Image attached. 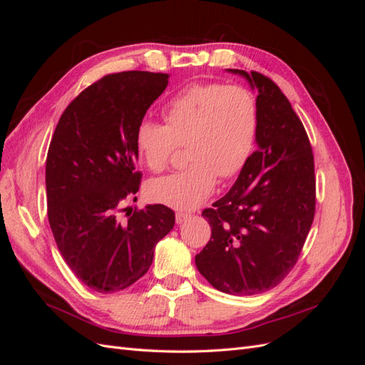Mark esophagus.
I'll return each instance as SVG.
<instances>
[{"instance_id":"1","label":"esophagus","mask_w":365,"mask_h":365,"mask_svg":"<svg viewBox=\"0 0 365 365\" xmlns=\"http://www.w3.org/2000/svg\"><path fill=\"white\" fill-rule=\"evenodd\" d=\"M189 217H190L189 213L178 212V213H176V224H182V222H185V220L189 219Z\"/></svg>"}]
</instances>
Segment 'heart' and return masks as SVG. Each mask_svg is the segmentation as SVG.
<instances>
[{"label": "heart", "instance_id": "1", "mask_svg": "<svg viewBox=\"0 0 365 365\" xmlns=\"http://www.w3.org/2000/svg\"><path fill=\"white\" fill-rule=\"evenodd\" d=\"M164 123L141 120L135 146L152 172H161L178 146L187 143L192 163L181 172L152 180L150 200L190 210L213 193L217 176L235 178L256 149L259 108L244 86L193 83L173 96L163 109Z\"/></svg>", "mask_w": 365, "mask_h": 365}]
</instances>
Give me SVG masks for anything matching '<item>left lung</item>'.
<instances>
[{
    "instance_id": "obj_1",
    "label": "left lung",
    "mask_w": 365,
    "mask_h": 365,
    "mask_svg": "<svg viewBox=\"0 0 365 365\" xmlns=\"http://www.w3.org/2000/svg\"><path fill=\"white\" fill-rule=\"evenodd\" d=\"M228 71L257 90V150L230 192L202 212L212 237L195 262L217 291L254 295L295 267L315 216V165L302 120L280 88L257 71Z\"/></svg>"
}]
</instances>
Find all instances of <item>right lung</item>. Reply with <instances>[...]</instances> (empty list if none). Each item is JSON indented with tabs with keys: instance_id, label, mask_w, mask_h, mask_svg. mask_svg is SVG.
<instances>
[{
	"instance_id": "1",
	"label": "right lung",
	"mask_w": 365,
	"mask_h": 365,
	"mask_svg": "<svg viewBox=\"0 0 365 365\" xmlns=\"http://www.w3.org/2000/svg\"><path fill=\"white\" fill-rule=\"evenodd\" d=\"M168 79L150 71L102 77L67 106L50 141V228L65 263L97 292L126 289L143 277L175 224L173 210L163 204L134 208L126 222L117 216L141 182L135 129Z\"/></svg>"
}]
</instances>
